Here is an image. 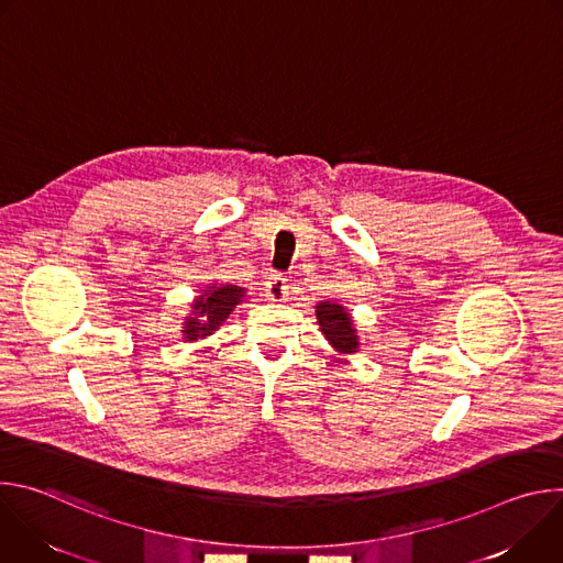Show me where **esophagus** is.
Wrapping results in <instances>:
<instances>
[{"mask_svg": "<svg viewBox=\"0 0 563 563\" xmlns=\"http://www.w3.org/2000/svg\"><path fill=\"white\" fill-rule=\"evenodd\" d=\"M265 294L272 302H285L287 294H289V283L283 274H272L265 283Z\"/></svg>", "mask_w": 563, "mask_h": 563, "instance_id": "esophagus-1", "label": "esophagus"}]
</instances>
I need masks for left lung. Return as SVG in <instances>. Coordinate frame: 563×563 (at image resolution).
Here are the masks:
<instances>
[{
    "instance_id": "8db88e82",
    "label": "left lung",
    "mask_w": 563,
    "mask_h": 563,
    "mask_svg": "<svg viewBox=\"0 0 563 563\" xmlns=\"http://www.w3.org/2000/svg\"><path fill=\"white\" fill-rule=\"evenodd\" d=\"M316 318L320 332L325 334V339L330 341V345L341 352V354H354L358 352V336L352 323V316L347 313V309L339 302L332 300H323L316 305Z\"/></svg>"
}]
</instances>
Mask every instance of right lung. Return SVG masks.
Instances as JSON below:
<instances>
[{
  "mask_svg": "<svg viewBox=\"0 0 563 563\" xmlns=\"http://www.w3.org/2000/svg\"><path fill=\"white\" fill-rule=\"evenodd\" d=\"M243 298L245 287L238 285H209L202 289V296H198L191 305V316L185 318L183 339L194 343L211 336Z\"/></svg>",
  "mask_w": 563,
  "mask_h": 563,
  "instance_id": "right-lung-1",
  "label": "right lung"
}]
</instances>
